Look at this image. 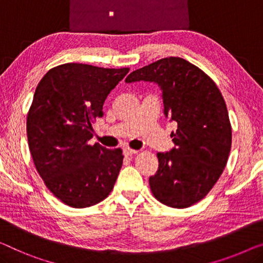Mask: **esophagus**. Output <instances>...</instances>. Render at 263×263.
<instances>
[{
	"mask_svg": "<svg viewBox=\"0 0 263 263\" xmlns=\"http://www.w3.org/2000/svg\"><path fill=\"white\" fill-rule=\"evenodd\" d=\"M137 150H132V148H128V147H126V148H124V155L125 156H127V157H132V156H135L136 154H137Z\"/></svg>",
	"mask_w": 263,
	"mask_h": 263,
	"instance_id": "obj_1",
	"label": "esophagus"
}]
</instances>
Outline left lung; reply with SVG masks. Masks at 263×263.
<instances>
[{
    "label": "left lung",
    "instance_id": "8db88e82",
    "mask_svg": "<svg viewBox=\"0 0 263 263\" xmlns=\"http://www.w3.org/2000/svg\"><path fill=\"white\" fill-rule=\"evenodd\" d=\"M154 81L160 86L164 115L177 123L176 146L158 152V170L148 178L160 203L184 209L205 197L218 181L232 148L226 101L209 76L182 58L169 57L127 76L126 82Z\"/></svg>",
    "mask_w": 263,
    "mask_h": 263
}]
</instances>
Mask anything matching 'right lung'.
Listing matches in <instances>:
<instances>
[{
	"instance_id": "add662e5",
	"label": "right lung",
	"mask_w": 263,
	"mask_h": 263,
	"mask_svg": "<svg viewBox=\"0 0 263 263\" xmlns=\"http://www.w3.org/2000/svg\"><path fill=\"white\" fill-rule=\"evenodd\" d=\"M128 70L69 62L49 69L35 89L27 116L29 151L46 186L65 204L92 206L115 186L123 151L89 139L105 99Z\"/></svg>"
}]
</instances>
